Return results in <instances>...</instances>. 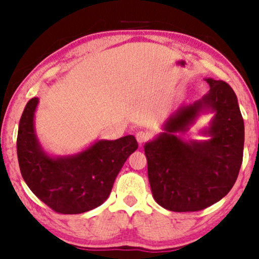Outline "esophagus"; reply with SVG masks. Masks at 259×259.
Here are the masks:
<instances>
[{
	"label": "esophagus",
	"instance_id": "1",
	"mask_svg": "<svg viewBox=\"0 0 259 259\" xmlns=\"http://www.w3.org/2000/svg\"><path fill=\"white\" fill-rule=\"evenodd\" d=\"M135 136H136V140H138V142L140 145H142L144 142H146L147 140L150 139V134L146 132H138Z\"/></svg>",
	"mask_w": 259,
	"mask_h": 259
}]
</instances>
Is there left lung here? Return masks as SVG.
Returning <instances> with one entry per match:
<instances>
[{
    "label": "left lung",
    "mask_w": 259,
    "mask_h": 259,
    "mask_svg": "<svg viewBox=\"0 0 259 259\" xmlns=\"http://www.w3.org/2000/svg\"><path fill=\"white\" fill-rule=\"evenodd\" d=\"M209 91L201 100L180 107L144 150L153 198L173 212H196L228 195L241 168L245 126L237 97L225 81L204 79ZM213 112L201 132L206 140L181 139L201 114Z\"/></svg>",
    "instance_id": "obj_1"
}]
</instances>
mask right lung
<instances>
[{"label":"right lung","instance_id":"obj_1","mask_svg":"<svg viewBox=\"0 0 259 259\" xmlns=\"http://www.w3.org/2000/svg\"><path fill=\"white\" fill-rule=\"evenodd\" d=\"M37 105V97L26 103L18 127V162L26 185L62 214H79L101 206L127 157L138 150L136 139L126 135L118 140H97L78 153L51 156L35 133Z\"/></svg>","mask_w":259,"mask_h":259}]
</instances>
